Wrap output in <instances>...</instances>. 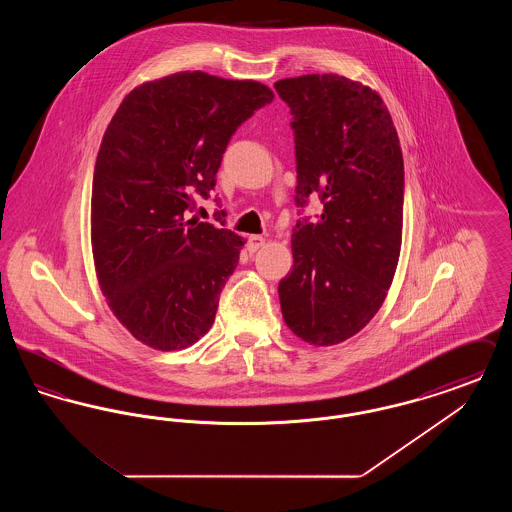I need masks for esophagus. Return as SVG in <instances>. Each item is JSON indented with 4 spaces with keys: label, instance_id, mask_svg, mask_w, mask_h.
<instances>
[{
    "label": "esophagus",
    "instance_id": "obj_1",
    "mask_svg": "<svg viewBox=\"0 0 512 512\" xmlns=\"http://www.w3.org/2000/svg\"><path fill=\"white\" fill-rule=\"evenodd\" d=\"M265 238L263 236H249L247 238V249H249V253H255L257 249H261L263 245H265Z\"/></svg>",
    "mask_w": 512,
    "mask_h": 512
}]
</instances>
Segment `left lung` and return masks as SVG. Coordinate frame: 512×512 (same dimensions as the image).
<instances>
[{
  "instance_id": "8db88e82",
  "label": "left lung",
  "mask_w": 512,
  "mask_h": 512,
  "mask_svg": "<svg viewBox=\"0 0 512 512\" xmlns=\"http://www.w3.org/2000/svg\"><path fill=\"white\" fill-rule=\"evenodd\" d=\"M292 111L295 203L315 195L317 220H297L293 268L278 284L293 334L336 345L361 332L382 307L399 261L405 172L382 98L340 74L274 84Z\"/></svg>"
}]
</instances>
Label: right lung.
<instances>
[{"instance_id":"1","label":"right lung","mask_w":512,"mask_h":512,"mask_svg":"<svg viewBox=\"0 0 512 512\" xmlns=\"http://www.w3.org/2000/svg\"><path fill=\"white\" fill-rule=\"evenodd\" d=\"M272 99L255 80L184 71L134 88L103 134L92 186L99 286L153 349H184L215 322L244 238L186 211L215 190L238 126Z\"/></svg>"}]
</instances>
